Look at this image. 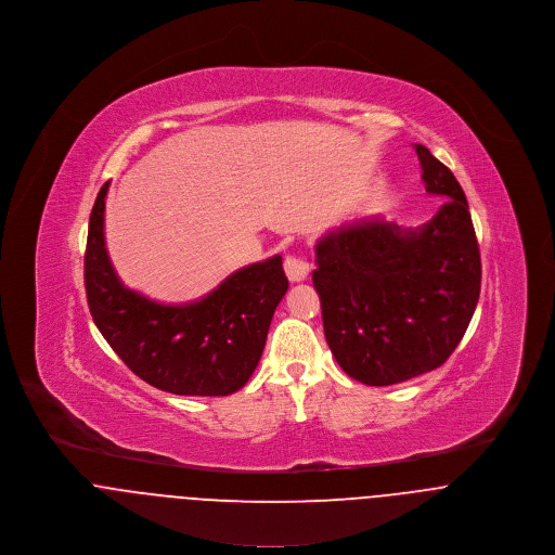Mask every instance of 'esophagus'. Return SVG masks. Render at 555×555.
I'll list each match as a JSON object with an SVG mask.
<instances>
[{
	"mask_svg": "<svg viewBox=\"0 0 555 555\" xmlns=\"http://www.w3.org/2000/svg\"><path fill=\"white\" fill-rule=\"evenodd\" d=\"M309 261L305 257H298V255H287L285 257V272H287V279L292 283H300L309 276Z\"/></svg>",
	"mask_w": 555,
	"mask_h": 555,
	"instance_id": "obj_1",
	"label": "esophagus"
}]
</instances>
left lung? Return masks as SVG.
<instances>
[{"instance_id": "obj_1", "label": "left lung", "mask_w": 555, "mask_h": 555, "mask_svg": "<svg viewBox=\"0 0 555 555\" xmlns=\"http://www.w3.org/2000/svg\"><path fill=\"white\" fill-rule=\"evenodd\" d=\"M427 193L446 197L418 229L379 219L328 231L315 244L313 285L338 366L390 386L442 366L480 296V250L461 184L416 143Z\"/></svg>"}]
</instances>
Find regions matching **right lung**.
I'll use <instances>...</instances> for the list:
<instances>
[{
    "label": "right lung",
    "mask_w": 555,
    "mask_h": 555,
    "mask_svg": "<svg viewBox=\"0 0 555 555\" xmlns=\"http://www.w3.org/2000/svg\"><path fill=\"white\" fill-rule=\"evenodd\" d=\"M90 215L86 294L96 328L150 386L186 397L240 390L263 353L272 315L289 281L281 255L235 270L197 302L160 305L121 285L105 246V197Z\"/></svg>",
    "instance_id": "right-lung-1"
}]
</instances>
